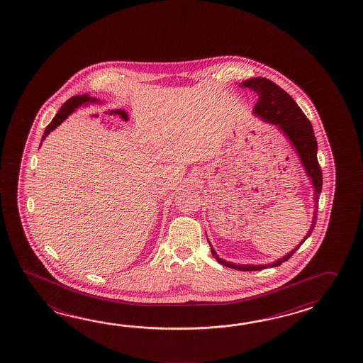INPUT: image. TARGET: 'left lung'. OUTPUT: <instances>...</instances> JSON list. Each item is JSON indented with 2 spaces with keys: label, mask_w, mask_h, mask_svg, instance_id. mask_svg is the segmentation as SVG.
<instances>
[{
  "label": "left lung",
  "mask_w": 363,
  "mask_h": 363,
  "mask_svg": "<svg viewBox=\"0 0 363 363\" xmlns=\"http://www.w3.org/2000/svg\"><path fill=\"white\" fill-rule=\"evenodd\" d=\"M241 86L251 89L252 91L257 94V103L254 107V114L259 116L263 121L277 125L284 135L289 138L294 148L298 152V157L304 164L306 174L312 180L313 188H314L315 210L313 213L312 225L309 228L304 240L300 242V245H298L295 249L292 250L291 252L281 257L277 262L267 264V265H251V264L235 265V264L229 263V262L220 259L213 249L211 243L208 242L210 247H211V254L218 260V263H220L221 265L238 270H260L270 268V267H278L284 262H287L294 255V252L303 245V242L312 235L315 220H317L318 199H320V191H322V170L318 164V158H317V140L314 136L312 123L306 118V114L300 109L296 101L292 99L291 96L286 93L284 89H281L277 84H274L270 79H264V77L247 79V81L242 82Z\"/></svg>",
  "instance_id": "obj_1"
}]
</instances>
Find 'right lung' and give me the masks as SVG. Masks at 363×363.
Segmentation results:
<instances>
[{"label": "right lung", "mask_w": 363, "mask_h": 363, "mask_svg": "<svg viewBox=\"0 0 363 363\" xmlns=\"http://www.w3.org/2000/svg\"><path fill=\"white\" fill-rule=\"evenodd\" d=\"M94 101H98V100L95 99V98H90L87 94L76 95V96H72L71 99L67 100L65 104L62 106V108L59 109V112L55 114V117L52 118V121L48 125V128H45L43 140L46 136L50 134V131H52L54 128H57L62 122L65 121V118H67L76 108H79V106H82V104H87V103H94Z\"/></svg>", "instance_id": "1"}]
</instances>
